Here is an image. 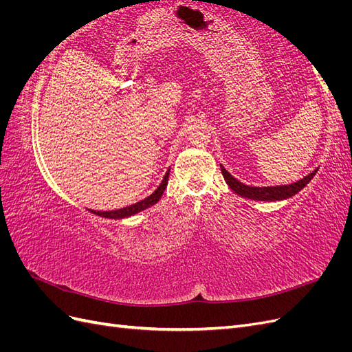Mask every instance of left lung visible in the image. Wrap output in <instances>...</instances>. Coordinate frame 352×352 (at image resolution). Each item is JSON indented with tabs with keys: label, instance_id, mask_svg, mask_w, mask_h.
<instances>
[{
	"label": "left lung",
	"instance_id": "obj_1",
	"mask_svg": "<svg viewBox=\"0 0 352 352\" xmlns=\"http://www.w3.org/2000/svg\"><path fill=\"white\" fill-rule=\"evenodd\" d=\"M220 168H221L223 177H225L226 184L229 185V188L233 190V192L243 197V198L254 199V201H282V199L291 198L295 194L300 192L302 188L307 186V184L314 177V175L317 173V170H318V168L313 170L310 175H307L301 180H296V182H294L291 185L250 186V185H245V184L239 182V180L233 177L223 166H220Z\"/></svg>",
	"mask_w": 352,
	"mask_h": 352
}]
</instances>
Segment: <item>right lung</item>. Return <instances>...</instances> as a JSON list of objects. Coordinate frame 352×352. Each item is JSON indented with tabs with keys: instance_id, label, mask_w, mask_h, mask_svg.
<instances>
[{
	"instance_id": "obj_1",
	"label": "right lung",
	"mask_w": 352,
	"mask_h": 352,
	"mask_svg": "<svg viewBox=\"0 0 352 352\" xmlns=\"http://www.w3.org/2000/svg\"><path fill=\"white\" fill-rule=\"evenodd\" d=\"M168 175H170V168L166 172L162 184L158 185V188L154 190V192L146 197L145 199L140 201V202H135V204L129 206V207H123V208H119V210H111V211H95V210H89L91 212H94V214L97 216H101V217H105V219H126V217H131L133 214H138V212H141L146 208H150L151 206L157 204L158 199L162 198L164 189L167 186V180H168Z\"/></svg>"
}]
</instances>
